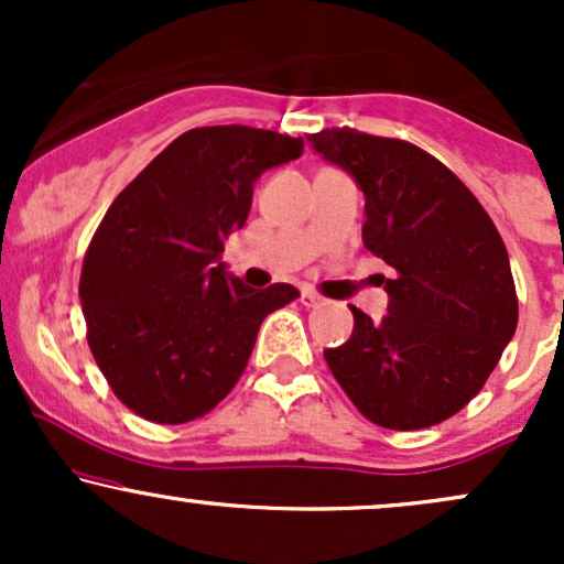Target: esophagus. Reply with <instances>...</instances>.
<instances>
[{
    "instance_id": "1",
    "label": "esophagus",
    "mask_w": 564,
    "mask_h": 564,
    "mask_svg": "<svg viewBox=\"0 0 564 564\" xmlns=\"http://www.w3.org/2000/svg\"><path fill=\"white\" fill-rule=\"evenodd\" d=\"M300 300H302L304 307H318V304L326 302V300H323V296L318 294V291H310V289H304V291H302Z\"/></svg>"
}]
</instances>
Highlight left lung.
<instances>
[{"label":"left lung","instance_id":"8db88e82","mask_svg":"<svg viewBox=\"0 0 564 564\" xmlns=\"http://www.w3.org/2000/svg\"><path fill=\"white\" fill-rule=\"evenodd\" d=\"M366 193L364 243L394 270L390 313L352 310L328 368L368 422L435 426L482 390L517 328L509 254L494 219L443 161L394 138L328 127L310 138Z\"/></svg>","mask_w":564,"mask_h":564}]
</instances>
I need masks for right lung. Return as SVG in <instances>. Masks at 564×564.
I'll return each mask as SVG.
<instances>
[{"instance_id":"1","label":"right lung","mask_w":564,"mask_h":564,"mask_svg":"<svg viewBox=\"0 0 564 564\" xmlns=\"http://www.w3.org/2000/svg\"><path fill=\"white\" fill-rule=\"evenodd\" d=\"M304 140L241 124L170 142L97 225L82 264V313L116 398L153 424L209 413L241 379L262 321L300 296L225 273V238L243 228L264 170Z\"/></svg>"}]
</instances>
